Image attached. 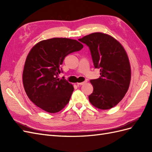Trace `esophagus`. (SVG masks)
I'll list each match as a JSON object with an SVG mask.
<instances>
[{
    "label": "esophagus",
    "instance_id": "esophagus-1",
    "mask_svg": "<svg viewBox=\"0 0 152 152\" xmlns=\"http://www.w3.org/2000/svg\"><path fill=\"white\" fill-rule=\"evenodd\" d=\"M86 82H87V81L86 80V81H84V82H80V83H77V85L78 86H82V85L84 84L85 83H86Z\"/></svg>",
    "mask_w": 152,
    "mask_h": 152
}]
</instances>
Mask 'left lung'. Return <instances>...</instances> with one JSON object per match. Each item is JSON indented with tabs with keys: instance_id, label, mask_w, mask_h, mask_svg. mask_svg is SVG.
<instances>
[{
	"instance_id": "left-lung-1",
	"label": "left lung",
	"mask_w": 152,
	"mask_h": 152,
	"mask_svg": "<svg viewBox=\"0 0 152 152\" xmlns=\"http://www.w3.org/2000/svg\"><path fill=\"white\" fill-rule=\"evenodd\" d=\"M79 40L89 48L95 68L100 69L98 79L90 80L93 92L91 103L101 110L117 105L126 94L131 81V66L122 45L107 34L96 32Z\"/></svg>"
}]
</instances>
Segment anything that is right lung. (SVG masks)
Returning a JSON list of instances; mask_svg holds the SVG:
<instances>
[{
	"label": "right lung",
	"mask_w": 152,
	"mask_h": 152,
	"mask_svg": "<svg viewBox=\"0 0 152 152\" xmlns=\"http://www.w3.org/2000/svg\"><path fill=\"white\" fill-rule=\"evenodd\" d=\"M83 45L76 40L53 38L40 41L27 56L23 83L29 99L44 111L56 113L70 101L73 86L58 75L63 72L61 65L65 58L79 51Z\"/></svg>",
	"instance_id": "obj_1"
}]
</instances>
